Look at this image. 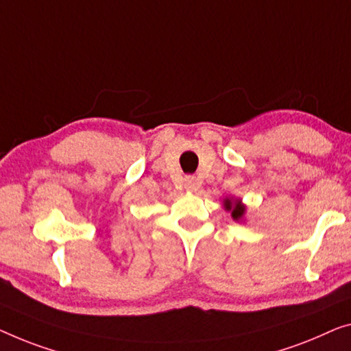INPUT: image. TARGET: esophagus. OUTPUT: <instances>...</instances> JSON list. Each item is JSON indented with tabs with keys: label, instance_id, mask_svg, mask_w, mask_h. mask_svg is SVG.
<instances>
[{
	"label": "esophagus",
	"instance_id": "1",
	"mask_svg": "<svg viewBox=\"0 0 351 351\" xmlns=\"http://www.w3.org/2000/svg\"><path fill=\"white\" fill-rule=\"evenodd\" d=\"M195 187H197V184H195V181H193V178H187L186 180V191H195Z\"/></svg>",
	"mask_w": 351,
	"mask_h": 351
}]
</instances>
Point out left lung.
I'll return each instance as SVG.
<instances>
[{
	"instance_id": "8db88e82",
	"label": "left lung",
	"mask_w": 351,
	"mask_h": 351,
	"mask_svg": "<svg viewBox=\"0 0 351 351\" xmlns=\"http://www.w3.org/2000/svg\"><path fill=\"white\" fill-rule=\"evenodd\" d=\"M223 208L232 213L233 221L243 222V219L245 216V205L241 200H238V198L237 200H233V198H226V200H223Z\"/></svg>"
}]
</instances>
